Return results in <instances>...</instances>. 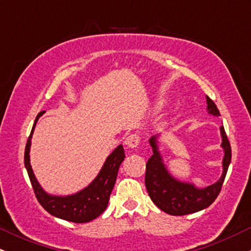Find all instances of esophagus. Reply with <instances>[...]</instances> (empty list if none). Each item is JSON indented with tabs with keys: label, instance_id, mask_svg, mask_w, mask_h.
I'll list each match as a JSON object with an SVG mask.
<instances>
[{
	"label": "esophagus",
	"instance_id": "1",
	"mask_svg": "<svg viewBox=\"0 0 251 251\" xmlns=\"http://www.w3.org/2000/svg\"><path fill=\"white\" fill-rule=\"evenodd\" d=\"M140 143V137L138 134H131L125 139L126 146L129 149H135Z\"/></svg>",
	"mask_w": 251,
	"mask_h": 251
}]
</instances>
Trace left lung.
Returning a JSON list of instances; mask_svg holds the SVG:
<instances>
[{"instance_id":"left-lung-1","label":"left lung","mask_w":251,"mask_h":251,"mask_svg":"<svg viewBox=\"0 0 251 251\" xmlns=\"http://www.w3.org/2000/svg\"><path fill=\"white\" fill-rule=\"evenodd\" d=\"M206 103L210 114L220 116L217 106L209 97H206ZM221 135L222 148L224 150L223 174L215 184L204 189H198L194 184L184 183L172 177L164 165L162 155L158 151L157 135L151 137L150 145L152 146L153 154L146 163L145 185L150 198L158 208L169 215L183 216L201 211L214 203L220 195L227 168L231 162V148L223 126H221Z\"/></svg>"}]
</instances>
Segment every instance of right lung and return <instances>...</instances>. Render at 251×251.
<instances>
[{
    "instance_id": "add662e5",
    "label": "right lung",
    "mask_w": 251,
    "mask_h": 251,
    "mask_svg": "<svg viewBox=\"0 0 251 251\" xmlns=\"http://www.w3.org/2000/svg\"><path fill=\"white\" fill-rule=\"evenodd\" d=\"M43 113L45 112L37 114L25 150V166L27 169L31 185H33L34 194L42 208L57 218L73 222V223H86V222L96 220L107 208L109 196L117 180L118 170L125 158L123 145L118 146L108 155L99 175L87 188L70 196H53L47 194L36 180L29 159L31 135H33L36 122Z\"/></svg>"
}]
</instances>
